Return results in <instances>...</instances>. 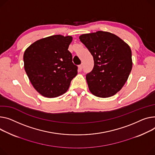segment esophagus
Returning <instances> with one entry per match:
<instances>
[{"instance_id":"obj_1","label":"esophagus","mask_w":155,"mask_h":155,"mask_svg":"<svg viewBox=\"0 0 155 155\" xmlns=\"http://www.w3.org/2000/svg\"><path fill=\"white\" fill-rule=\"evenodd\" d=\"M82 68H83V65H80L79 66H78V71H81V70H82Z\"/></svg>"}]
</instances>
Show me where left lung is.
<instances>
[{
	"instance_id": "left-lung-1",
	"label": "left lung",
	"mask_w": 155,
	"mask_h": 155,
	"mask_svg": "<svg viewBox=\"0 0 155 155\" xmlns=\"http://www.w3.org/2000/svg\"><path fill=\"white\" fill-rule=\"evenodd\" d=\"M79 38L94 57V68L86 75L90 92L101 98L115 95L124 86L132 69L130 46L105 31L82 34Z\"/></svg>"
}]
</instances>
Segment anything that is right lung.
Listing matches in <instances>:
<instances>
[{"label":"right lung","instance_id":"right-lung-1","mask_svg":"<svg viewBox=\"0 0 155 155\" xmlns=\"http://www.w3.org/2000/svg\"><path fill=\"white\" fill-rule=\"evenodd\" d=\"M72 39L69 35H51L37 40L25 51V71L34 88L45 97L65 94L77 75L68 50Z\"/></svg>","mask_w":155,"mask_h":155}]
</instances>
